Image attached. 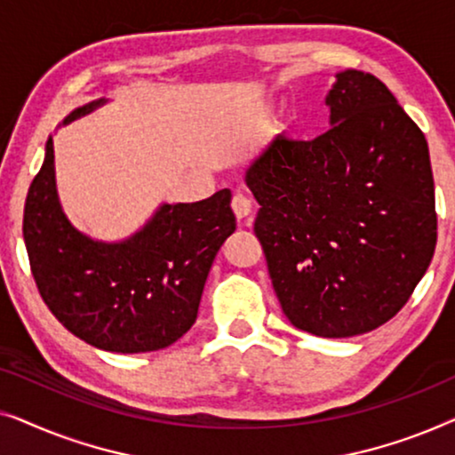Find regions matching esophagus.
Instances as JSON below:
<instances>
[{
  "label": "esophagus",
  "instance_id": "esophagus-1",
  "mask_svg": "<svg viewBox=\"0 0 455 455\" xmlns=\"http://www.w3.org/2000/svg\"><path fill=\"white\" fill-rule=\"evenodd\" d=\"M232 209L238 220H246V217L252 213V201L246 195H240L238 192V195H234L232 198Z\"/></svg>",
  "mask_w": 455,
  "mask_h": 455
}]
</instances>
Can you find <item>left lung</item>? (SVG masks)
Here are the masks:
<instances>
[{"instance_id":"8db88e82","label":"left lung","mask_w":455,"mask_h":455,"mask_svg":"<svg viewBox=\"0 0 455 455\" xmlns=\"http://www.w3.org/2000/svg\"><path fill=\"white\" fill-rule=\"evenodd\" d=\"M325 103V134L277 136L244 180L283 315L319 338H352L400 313L431 265L435 184L425 134L381 80L339 72Z\"/></svg>"}]
</instances>
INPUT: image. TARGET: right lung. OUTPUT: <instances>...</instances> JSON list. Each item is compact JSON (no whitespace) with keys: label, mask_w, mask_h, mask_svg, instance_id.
I'll return each mask as SVG.
<instances>
[{"label":"right lung","mask_w":455,"mask_h":455,"mask_svg":"<svg viewBox=\"0 0 455 455\" xmlns=\"http://www.w3.org/2000/svg\"><path fill=\"white\" fill-rule=\"evenodd\" d=\"M103 103L74 109L64 124ZM229 203L228 188L198 203H164L130 238L92 240L61 211L49 139L22 221L39 294L68 331L99 350L136 354L172 346L195 325L215 254L234 234Z\"/></svg>","instance_id":"1"}]
</instances>
